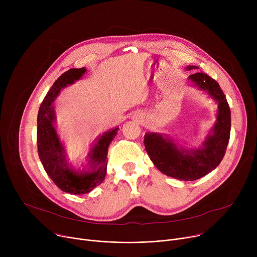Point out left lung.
<instances>
[{"mask_svg": "<svg viewBox=\"0 0 257 257\" xmlns=\"http://www.w3.org/2000/svg\"><path fill=\"white\" fill-rule=\"evenodd\" d=\"M187 69L197 67L189 66ZM188 79L217 101V120L212 133L206 137L202 148L192 151L179 149L171 139L159 133H146L144 145L154 165L162 173L183 181H194L210 173L222 162L230 140L231 111L222 88L206 73H194Z\"/></svg>", "mask_w": 257, "mask_h": 257, "instance_id": "left-lung-1", "label": "left lung"}]
</instances>
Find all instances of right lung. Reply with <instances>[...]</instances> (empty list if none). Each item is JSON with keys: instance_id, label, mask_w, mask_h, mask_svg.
<instances>
[{"instance_id": "obj_1", "label": "right lung", "mask_w": 257, "mask_h": 257, "mask_svg": "<svg viewBox=\"0 0 257 257\" xmlns=\"http://www.w3.org/2000/svg\"><path fill=\"white\" fill-rule=\"evenodd\" d=\"M85 72V68H73L63 73L45 96L38 115V153L44 169L62 191L75 195L88 193L104 180L108 145L119 129L104 133L94 143L88 154L87 171L78 173L67 166L65 151L54 127L56 117L53 101L61 88L80 79Z\"/></svg>"}]
</instances>
